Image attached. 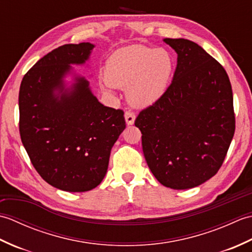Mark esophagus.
Wrapping results in <instances>:
<instances>
[{"mask_svg":"<svg viewBox=\"0 0 252 252\" xmlns=\"http://www.w3.org/2000/svg\"><path fill=\"white\" fill-rule=\"evenodd\" d=\"M125 119H126V122L127 126H132L133 123H134V121H135V115H134V112H132V111H126Z\"/></svg>","mask_w":252,"mask_h":252,"instance_id":"esophagus-1","label":"esophagus"}]
</instances>
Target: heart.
Masks as SVG:
<instances>
[{"instance_id":"obj_1","label":"heart","mask_w":252,"mask_h":252,"mask_svg":"<svg viewBox=\"0 0 252 252\" xmlns=\"http://www.w3.org/2000/svg\"><path fill=\"white\" fill-rule=\"evenodd\" d=\"M173 61L168 51L131 45L114 53L105 66L107 82L126 88L127 99L135 107H147L161 98L169 88Z\"/></svg>"}]
</instances>
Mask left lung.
Here are the masks:
<instances>
[{
	"instance_id": "1",
	"label": "left lung",
	"mask_w": 252,
	"mask_h": 252,
	"mask_svg": "<svg viewBox=\"0 0 252 252\" xmlns=\"http://www.w3.org/2000/svg\"><path fill=\"white\" fill-rule=\"evenodd\" d=\"M178 54L167 92L135 119L144 157L159 183L192 189L216 175L235 132L227 73L195 42L163 39Z\"/></svg>"
}]
</instances>
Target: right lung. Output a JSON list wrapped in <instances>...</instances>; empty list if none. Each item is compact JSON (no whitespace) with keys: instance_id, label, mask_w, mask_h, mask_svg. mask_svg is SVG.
I'll use <instances>...</instances> for the list:
<instances>
[{"instance_id":"1","label":"right lung","mask_w":252,"mask_h":252,"mask_svg":"<svg viewBox=\"0 0 252 252\" xmlns=\"http://www.w3.org/2000/svg\"><path fill=\"white\" fill-rule=\"evenodd\" d=\"M94 44H65L42 57L19 90V132L41 178L58 189L82 192L105 178L111 148L126 129L123 111L100 104L71 65H84ZM70 74L68 86L64 78Z\"/></svg>"}]
</instances>
